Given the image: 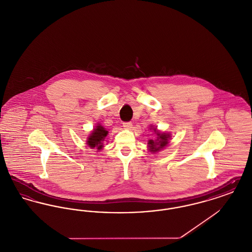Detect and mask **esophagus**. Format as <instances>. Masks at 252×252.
Listing matches in <instances>:
<instances>
[{
    "instance_id": "obj_1",
    "label": "esophagus",
    "mask_w": 252,
    "mask_h": 252,
    "mask_svg": "<svg viewBox=\"0 0 252 252\" xmlns=\"http://www.w3.org/2000/svg\"><path fill=\"white\" fill-rule=\"evenodd\" d=\"M123 126H124L125 128H131L132 123L131 122H124V123H123Z\"/></svg>"
}]
</instances>
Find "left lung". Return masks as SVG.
Here are the masks:
<instances>
[{
  "instance_id": "8db88e82",
  "label": "left lung",
  "mask_w": 252,
  "mask_h": 252,
  "mask_svg": "<svg viewBox=\"0 0 252 252\" xmlns=\"http://www.w3.org/2000/svg\"><path fill=\"white\" fill-rule=\"evenodd\" d=\"M157 135H158L157 141H153V140L148 141L149 150L151 152H156V151H158L160 148H163L164 146H166L168 144V139L170 138V135L165 134V133L157 132Z\"/></svg>"
}]
</instances>
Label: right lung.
I'll list each match as a JSON object with an SVG mask.
<instances>
[{"mask_svg": "<svg viewBox=\"0 0 252 252\" xmlns=\"http://www.w3.org/2000/svg\"><path fill=\"white\" fill-rule=\"evenodd\" d=\"M108 135V131L102 126H97L95 129H94L93 133L90 135L88 139V145L92 148L96 147L98 150L102 149L103 147V141Z\"/></svg>", "mask_w": 252, "mask_h": 252, "instance_id": "right-lung-1", "label": "right lung"}]
</instances>
